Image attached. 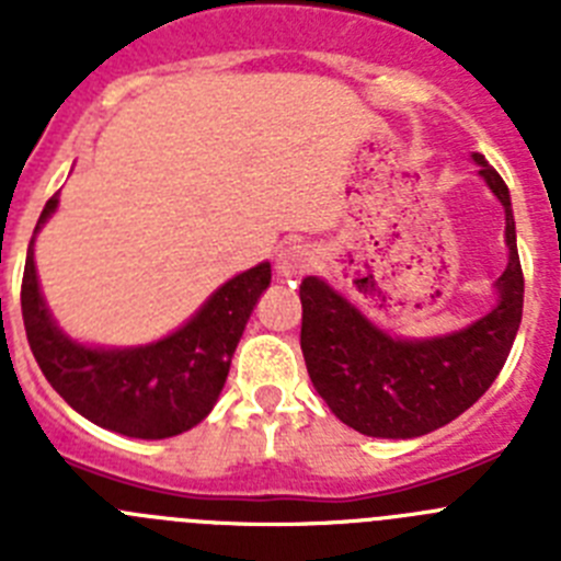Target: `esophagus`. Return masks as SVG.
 Listing matches in <instances>:
<instances>
[{
	"mask_svg": "<svg viewBox=\"0 0 561 561\" xmlns=\"http://www.w3.org/2000/svg\"><path fill=\"white\" fill-rule=\"evenodd\" d=\"M311 266H314V252L304 244H291V247H284V250H280L275 270H277V275L284 277V280H295V277L306 275Z\"/></svg>",
	"mask_w": 561,
	"mask_h": 561,
	"instance_id": "obj_1",
	"label": "esophagus"
}]
</instances>
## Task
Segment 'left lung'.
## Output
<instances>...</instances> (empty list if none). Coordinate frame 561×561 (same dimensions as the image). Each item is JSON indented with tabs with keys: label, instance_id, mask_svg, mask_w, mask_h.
<instances>
[{
	"label": "left lung",
	"instance_id": "left-lung-1",
	"mask_svg": "<svg viewBox=\"0 0 561 561\" xmlns=\"http://www.w3.org/2000/svg\"><path fill=\"white\" fill-rule=\"evenodd\" d=\"M480 176L503 202L508 266L497 306L466 329L430 340H399L374 325L320 277H304V348L314 390L331 413L362 435L419 438L469 410L503 370L523 320V266L512 196L503 176L472 153Z\"/></svg>",
	"mask_w": 561,
	"mask_h": 561
}]
</instances>
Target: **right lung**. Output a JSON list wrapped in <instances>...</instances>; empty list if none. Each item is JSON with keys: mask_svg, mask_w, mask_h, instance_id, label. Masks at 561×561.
<instances>
[{"mask_svg": "<svg viewBox=\"0 0 561 561\" xmlns=\"http://www.w3.org/2000/svg\"><path fill=\"white\" fill-rule=\"evenodd\" d=\"M56 207L58 193L44 205L36 232ZM270 280V264H257L213 291L180 331L137 348H89L69 340L49 314L30 241L22 277L24 331L42 374L83 419L128 438H171L213 410L238 340Z\"/></svg>", "mask_w": 561, "mask_h": 561, "instance_id": "add662e5", "label": "right lung"}]
</instances>
